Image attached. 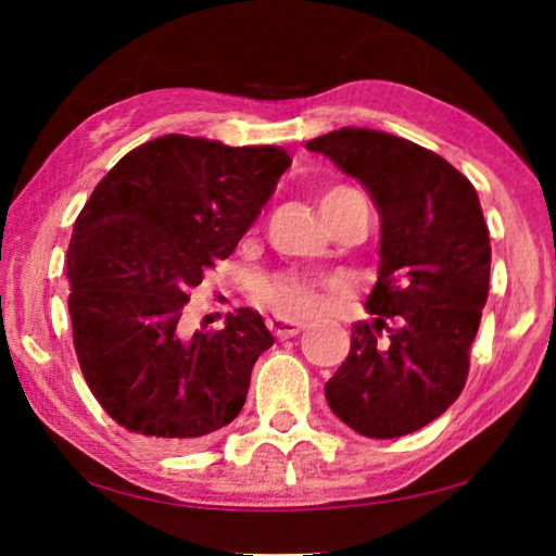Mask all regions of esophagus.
<instances>
[{
	"label": "esophagus",
	"mask_w": 556,
	"mask_h": 556,
	"mask_svg": "<svg viewBox=\"0 0 556 556\" xmlns=\"http://www.w3.org/2000/svg\"><path fill=\"white\" fill-rule=\"evenodd\" d=\"M268 329H270L273 337L291 339V337H295V333L301 331V324L299 321H291V318H273V321H268Z\"/></svg>",
	"instance_id": "34e87169"
}]
</instances>
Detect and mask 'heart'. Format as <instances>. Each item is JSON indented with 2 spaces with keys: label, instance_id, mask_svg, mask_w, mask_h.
<instances>
[{
  "label": "heart",
  "instance_id": "heart-1",
  "mask_svg": "<svg viewBox=\"0 0 556 556\" xmlns=\"http://www.w3.org/2000/svg\"><path fill=\"white\" fill-rule=\"evenodd\" d=\"M359 192L346 185H333L321 194V212L333 230H339L349 217V202ZM339 286L329 278L301 276V273H276L263 278L255 288L257 301L273 314L283 318H314L324 311L326 295L337 293Z\"/></svg>",
  "mask_w": 556,
  "mask_h": 556
}]
</instances>
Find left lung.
I'll list each match as a JSON object with an SVG mask.
<instances>
[{
	"label": "left lung",
	"mask_w": 556,
	"mask_h": 556,
	"mask_svg": "<svg viewBox=\"0 0 556 556\" xmlns=\"http://www.w3.org/2000/svg\"><path fill=\"white\" fill-rule=\"evenodd\" d=\"M308 151L359 179L382 219L371 318L354 324L326 400L359 435H407L466 387L491 278L481 202L453 164L400 136L341 128Z\"/></svg>",
	"instance_id": "obj_1"
}]
</instances>
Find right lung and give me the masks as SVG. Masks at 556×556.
I'll list each match as a JSON object with an SVG mask.
<instances>
[{
	"label": "right lung",
	"mask_w": 556,
	"mask_h": 556,
	"mask_svg": "<svg viewBox=\"0 0 556 556\" xmlns=\"http://www.w3.org/2000/svg\"><path fill=\"white\" fill-rule=\"evenodd\" d=\"M291 159L159 136L121 159L90 194L67 245L73 346L113 422L162 445H189L230 425L250 371L273 346L253 308L189 337V293L238 240Z\"/></svg>",
	"instance_id": "1"
}]
</instances>
